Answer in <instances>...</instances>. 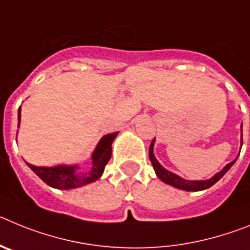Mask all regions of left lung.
I'll list each match as a JSON object with an SVG mask.
<instances>
[{
    "label": "left lung",
    "mask_w": 250,
    "mask_h": 250,
    "mask_svg": "<svg viewBox=\"0 0 250 250\" xmlns=\"http://www.w3.org/2000/svg\"><path fill=\"white\" fill-rule=\"evenodd\" d=\"M154 141H155V139H154V140L151 141V144H150L149 158H150V161H151L152 167H154V170H155L156 175L159 176V179H160L161 182L167 183V184L171 185V187L174 188H178V189H182V190H187V191L205 190V189H208V188H210L211 185L215 184L220 178H223V175H224V174L230 169L231 165L237 161V159H235L234 161L229 163L228 165H225V167H223V170H220L219 173H216L213 178L208 179V180H185V179L180 178V176H178L176 174L171 173V171H169V170H167L165 167H161L160 163H159V161L156 160L155 156H154V151H152V149H154ZM242 143H243V139H242Z\"/></svg>",
    "instance_id": "8db88e82"
}]
</instances>
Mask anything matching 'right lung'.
Returning a JSON list of instances; mask_svg holds the SVG:
<instances>
[{"label":"right lung","instance_id":"add662e5","mask_svg":"<svg viewBox=\"0 0 250 250\" xmlns=\"http://www.w3.org/2000/svg\"><path fill=\"white\" fill-rule=\"evenodd\" d=\"M20 119H21V107L19 109V125ZM116 135H118V132H112V134H107L101 138L91 155V169L86 173L79 171L80 169L79 165H57V167H35L28 163L26 164L41 180H43L46 184L52 188L68 190V189L83 187V185L94 183L103 175L106 164L109 163L110 158H111V145Z\"/></svg>","mask_w":250,"mask_h":250}]
</instances>
